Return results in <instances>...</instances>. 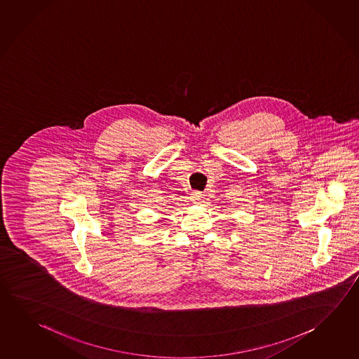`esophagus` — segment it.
Wrapping results in <instances>:
<instances>
[{
	"instance_id": "esophagus-1",
	"label": "esophagus",
	"mask_w": 359,
	"mask_h": 359,
	"mask_svg": "<svg viewBox=\"0 0 359 359\" xmlns=\"http://www.w3.org/2000/svg\"><path fill=\"white\" fill-rule=\"evenodd\" d=\"M201 199H203V194H201V191H198V190L193 191L191 201H194V204H201Z\"/></svg>"
}]
</instances>
